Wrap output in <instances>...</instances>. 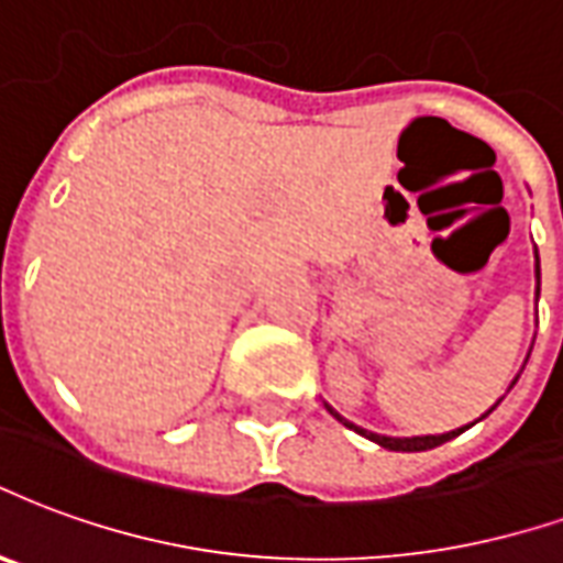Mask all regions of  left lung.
<instances>
[{
	"label": "left lung",
	"mask_w": 563,
	"mask_h": 563,
	"mask_svg": "<svg viewBox=\"0 0 563 563\" xmlns=\"http://www.w3.org/2000/svg\"><path fill=\"white\" fill-rule=\"evenodd\" d=\"M534 280H537L534 295H537V298H540V256H537V247H534ZM528 355H531V349H528ZM526 364H528V357H526ZM526 364H522V369H526ZM522 369H519V373H522ZM516 382H519V376H516L514 382H510V387H514ZM510 387H507V390H510ZM498 402H501V399H498ZM498 402H495L493 409L486 411V415H481V418H477V420L489 418V415H493V411L498 409ZM324 409L331 411V415H334V418L340 420L343 427H349V430H355L357 435H364V439L376 441L378 448H387V451H399V453L432 451V448H439V444H444V441L456 439V435H462V432L468 430V427H474V423H477V420H474V423H468V427H460V430H451V432H441V435H411V439H397V435H382V432H369V430H364V427H357V423H352V420H345L343 415H340V411L331 409L328 402H324Z\"/></svg>",
	"instance_id": "left-lung-1"
}]
</instances>
